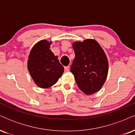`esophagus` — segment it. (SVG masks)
Here are the masks:
<instances>
[{
  "label": "esophagus",
  "mask_w": 135,
  "mask_h": 135,
  "mask_svg": "<svg viewBox=\"0 0 135 135\" xmlns=\"http://www.w3.org/2000/svg\"><path fill=\"white\" fill-rule=\"evenodd\" d=\"M69 70H70V67H69V66H66V67H65V72H69Z\"/></svg>",
  "instance_id": "esophagus-1"
}]
</instances>
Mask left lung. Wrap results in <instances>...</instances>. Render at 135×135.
<instances>
[{
    "label": "left lung",
    "instance_id": "obj_1",
    "mask_svg": "<svg viewBox=\"0 0 135 135\" xmlns=\"http://www.w3.org/2000/svg\"><path fill=\"white\" fill-rule=\"evenodd\" d=\"M75 58L71 72L79 89L86 95L98 92L103 87L107 77L108 61L106 54L94 39L73 42Z\"/></svg>",
    "mask_w": 135,
    "mask_h": 135
}]
</instances>
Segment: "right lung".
<instances>
[{
  "mask_svg": "<svg viewBox=\"0 0 135 135\" xmlns=\"http://www.w3.org/2000/svg\"><path fill=\"white\" fill-rule=\"evenodd\" d=\"M52 41L41 40L31 49L27 67L37 86L47 89L55 84L64 72V68L59 62L58 56L50 49Z\"/></svg>",
  "mask_w": 135,
  "mask_h": 135,
  "instance_id": "1",
  "label": "right lung"
}]
</instances>
